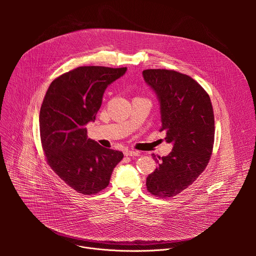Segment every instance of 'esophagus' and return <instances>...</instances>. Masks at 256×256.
<instances>
[{
	"mask_svg": "<svg viewBox=\"0 0 256 256\" xmlns=\"http://www.w3.org/2000/svg\"><path fill=\"white\" fill-rule=\"evenodd\" d=\"M124 154L126 156H140V152H135V150H125Z\"/></svg>",
	"mask_w": 256,
	"mask_h": 256,
	"instance_id": "34e87169",
	"label": "esophagus"
}]
</instances>
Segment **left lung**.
Listing matches in <instances>:
<instances>
[{"mask_svg": "<svg viewBox=\"0 0 256 256\" xmlns=\"http://www.w3.org/2000/svg\"><path fill=\"white\" fill-rule=\"evenodd\" d=\"M160 110L166 141L174 148L166 156H152L158 166L146 178L148 191L174 197L194 182L206 168L214 145L215 121L209 94L192 78L172 70L143 71Z\"/></svg>", "mask_w": 256, "mask_h": 256, "instance_id": "left-lung-1", "label": "left lung"}]
</instances>
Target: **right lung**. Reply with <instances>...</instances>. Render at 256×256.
Returning a JSON list of instances; mask_svg holds the SVG:
<instances>
[{
    "instance_id": "right-lung-1",
    "label": "right lung",
    "mask_w": 256,
    "mask_h": 256,
    "mask_svg": "<svg viewBox=\"0 0 256 256\" xmlns=\"http://www.w3.org/2000/svg\"><path fill=\"white\" fill-rule=\"evenodd\" d=\"M127 68L84 66L55 78L39 114L42 148L54 172L74 190L96 194L110 184L123 152L88 138L86 125L96 120L102 96Z\"/></svg>"
}]
</instances>
